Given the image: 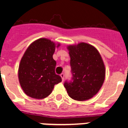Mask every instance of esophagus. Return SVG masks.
<instances>
[{
	"label": "esophagus",
	"instance_id": "1",
	"mask_svg": "<svg viewBox=\"0 0 128 128\" xmlns=\"http://www.w3.org/2000/svg\"><path fill=\"white\" fill-rule=\"evenodd\" d=\"M64 76H65V75H64V73H62V74H60V76H61V78H62V81H64Z\"/></svg>",
	"mask_w": 128,
	"mask_h": 128
}]
</instances>
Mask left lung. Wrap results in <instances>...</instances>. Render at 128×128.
<instances>
[{"instance_id":"obj_1","label":"left lung","mask_w":128,"mask_h":128,"mask_svg":"<svg viewBox=\"0 0 128 128\" xmlns=\"http://www.w3.org/2000/svg\"><path fill=\"white\" fill-rule=\"evenodd\" d=\"M72 78L64 86L71 98L84 101L98 92L105 79V66L93 46L81 42L68 46Z\"/></svg>"}]
</instances>
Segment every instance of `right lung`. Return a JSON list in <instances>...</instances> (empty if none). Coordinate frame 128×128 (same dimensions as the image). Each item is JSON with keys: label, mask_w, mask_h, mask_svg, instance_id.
I'll return each instance as SVG.
<instances>
[{"label": "right lung", "mask_w": 128, "mask_h": 128, "mask_svg": "<svg viewBox=\"0 0 128 128\" xmlns=\"http://www.w3.org/2000/svg\"><path fill=\"white\" fill-rule=\"evenodd\" d=\"M55 48L51 40L40 38L24 52L19 65L18 79L27 96L43 99L51 94L54 85L62 82V78L55 73L56 62L52 57Z\"/></svg>", "instance_id": "right-lung-1"}]
</instances>
